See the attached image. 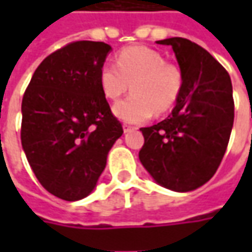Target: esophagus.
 I'll use <instances>...</instances> for the list:
<instances>
[{
	"label": "esophagus",
	"instance_id": "1",
	"mask_svg": "<svg viewBox=\"0 0 252 252\" xmlns=\"http://www.w3.org/2000/svg\"><path fill=\"white\" fill-rule=\"evenodd\" d=\"M137 127H134V126H130V125H127V123H125L123 125V130H125V133H127V131L130 130H136Z\"/></svg>",
	"mask_w": 252,
	"mask_h": 252
}]
</instances>
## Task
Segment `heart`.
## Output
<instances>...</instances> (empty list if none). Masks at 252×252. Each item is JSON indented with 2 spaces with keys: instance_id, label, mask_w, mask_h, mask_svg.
<instances>
[{
  "instance_id": "b5f03b06",
  "label": "heart",
  "mask_w": 252,
  "mask_h": 252,
  "mask_svg": "<svg viewBox=\"0 0 252 252\" xmlns=\"http://www.w3.org/2000/svg\"><path fill=\"white\" fill-rule=\"evenodd\" d=\"M131 95L113 106V113L127 123H141L168 112L182 90V73L178 65L167 63L164 56L150 47L131 46L119 52L116 64L105 63L99 70L103 95L116 101L127 91Z\"/></svg>"
}]
</instances>
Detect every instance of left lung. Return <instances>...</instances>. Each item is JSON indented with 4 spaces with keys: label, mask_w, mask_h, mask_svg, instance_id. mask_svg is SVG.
Segmentation results:
<instances>
[{
    "label": "left lung",
    "mask_w": 252,
    "mask_h": 252,
    "mask_svg": "<svg viewBox=\"0 0 252 252\" xmlns=\"http://www.w3.org/2000/svg\"><path fill=\"white\" fill-rule=\"evenodd\" d=\"M171 46L182 73V90L167 119L141 127L143 167L161 187L188 192L218 171L234 122L230 75L199 44L184 37L158 40Z\"/></svg>",
    "instance_id": "left-lung-1"
}]
</instances>
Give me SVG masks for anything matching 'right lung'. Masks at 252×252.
I'll return each instance as SVG.
<instances>
[{
    "label": "right lung",
    "instance_id": "1",
    "mask_svg": "<svg viewBox=\"0 0 252 252\" xmlns=\"http://www.w3.org/2000/svg\"><path fill=\"white\" fill-rule=\"evenodd\" d=\"M109 52L103 42L65 44L40 63L24 94L26 158L42 187L68 202L91 193L123 133L99 84Z\"/></svg>",
    "mask_w": 252,
    "mask_h": 252
}]
</instances>
